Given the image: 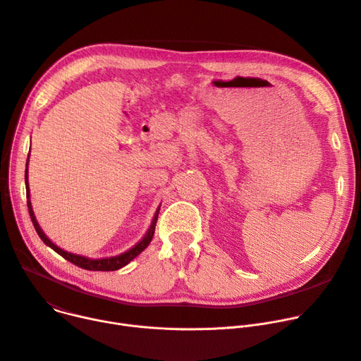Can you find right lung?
Listing matches in <instances>:
<instances>
[{
	"label": "right lung",
	"instance_id": "1",
	"mask_svg": "<svg viewBox=\"0 0 361 361\" xmlns=\"http://www.w3.org/2000/svg\"><path fill=\"white\" fill-rule=\"evenodd\" d=\"M30 155V154H28ZM28 164V161H27ZM27 170H25V191H27V207H28V213H30V217H31V221H32V226H35L37 235L40 236V239L49 246L51 247L54 252H57L60 256H63L64 259H68L69 262H72L73 265L79 267V268H83V269H87V271H118L121 269L122 267L128 265L130 260L135 259L148 245L149 242L152 240V236H154V232H155V224H157V220H158V212H159V207L157 209L155 214H154V219H152V223L148 228V232L145 233V236L134 246L130 247L129 250L118 255V256H112V257H104V259H89L86 256H80V255H75V253H71V252H66L60 249L59 246H56L46 235L44 232L42 231V227L39 226L37 220H36V216H35V212H32V207H31V202H30V190H28V178H27Z\"/></svg>",
	"mask_w": 361,
	"mask_h": 361
}]
</instances>
